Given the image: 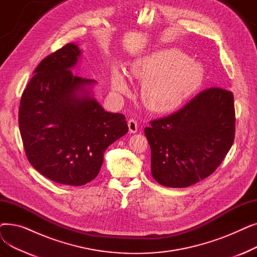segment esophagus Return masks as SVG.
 Here are the masks:
<instances>
[{"mask_svg":"<svg viewBox=\"0 0 257 257\" xmlns=\"http://www.w3.org/2000/svg\"><path fill=\"white\" fill-rule=\"evenodd\" d=\"M128 128L130 133H137L138 129H139V125H138V121L133 118H130L128 120Z\"/></svg>","mask_w":257,"mask_h":257,"instance_id":"1","label":"esophagus"}]
</instances>
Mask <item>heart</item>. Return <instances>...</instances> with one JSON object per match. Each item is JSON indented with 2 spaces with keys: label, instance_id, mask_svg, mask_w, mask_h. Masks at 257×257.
Returning <instances> with one entry per match:
<instances>
[{
  "label": "heart",
  "instance_id": "b5f03b06",
  "mask_svg": "<svg viewBox=\"0 0 257 257\" xmlns=\"http://www.w3.org/2000/svg\"><path fill=\"white\" fill-rule=\"evenodd\" d=\"M130 73L144 81L142 99L150 110L169 113L179 108L198 89L204 78L202 64L178 49H161L134 60ZM112 89L125 94L130 86L117 67L111 72Z\"/></svg>",
  "mask_w": 257,
  "mask_h": 257
}]
</instances>
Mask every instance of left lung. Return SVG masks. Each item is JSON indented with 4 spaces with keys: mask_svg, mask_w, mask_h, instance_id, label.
Masks as SVG:
<instances>
[{
    "mask_svg": "<svg viewBox=\"0 0 257 257\" xmlns=\"http://www.w3.org/2000/svg\"><path fill=\"white\" fill-rule=\"evenodd\" d=\"M233 93L211 87L180 110L145 128L153 178L168 187H187L217 169L233 144Z\"/></svg>",
    "mask_w": 257,
    "mask_h": 257,
    "instance_id": "left-lung-1",
    "label": "left lung"
}]
</instances>
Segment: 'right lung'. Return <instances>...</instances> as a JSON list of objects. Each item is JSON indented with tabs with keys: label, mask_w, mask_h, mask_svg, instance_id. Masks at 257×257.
Returning a JSON list of instances; mask_svg holds the SVG:
<instances>
[{
	"label": "right lung",
	"mask_w": 257,
	"mask_h": 257,
	"mask_svg": "<svg viewBox=\"0 0 257 257\" xmlns=\"http://www.w3.org/2000/svg\"><path fill=\"white\" fill-rule=\"evenodd\" d=\"M81 54L72 43L42 60L19 112L31 166L54 182L75 186L97 177L107 148L128 132L125 115L105 111L93 97L97 81L73 75Z\"/></svg>",
	"instance_id": "right-lung-1"
}]
</instances>
